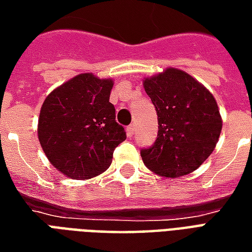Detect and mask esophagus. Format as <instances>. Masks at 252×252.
<instances>
[{"mask_svg": "<svg viewBox=\"0 0 252 252\" xmlns=\"http://www.w3.org/2000/svg\"><path fill=\"white\" fill-rule=\"evenodd\" d=\"M135 132H136V128H135V124H131V126H126V135L129 137H132L135 135Z\"/></svg>", "mask_w": 252, "mask_h": 252, "instance_id": "obj_1", "label": "esophagus"}]
</instances>
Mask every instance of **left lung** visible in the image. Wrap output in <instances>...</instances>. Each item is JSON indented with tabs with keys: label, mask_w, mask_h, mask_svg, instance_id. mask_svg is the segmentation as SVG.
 I'll return each mask as SVG.
<instances>
[{
	"label": "left lung",
	"mask_w": 252,
	"mask_h": 252,
	"mask_svg": "<svg viewBox=\"0 0 252 252\" xmlns=\"http://www.w3.org/2000/svg\"><path fill=\"white\" fill-rule=\"evenodd\" d=\"M144 90L158 115L157 140L140 150L144 164L167 178L198 169L215 150L221 132L215 97L177 68L147 78Z\"/></svg>",
	"instance_id": "left-lung-1"
}]
</instances>
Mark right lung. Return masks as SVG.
Instances as JSON below:
<instances>
[{
    "label": "right lung",
    "mask_w": 252,
    "mask_h": 252,
    "mask_svg": "<svg viewBox=\"0 0 252 252\" xmlns=\"http://www.w3.org/2000/svg\"><path fill=\"white\" fill-rule=\"evenodd\" d=\"M112 79L79 74L55 89L41 106L37 135L52 166L70 178L104 173L126 139L109 102Z\"/></svg>",
    "instance_id": "obj_1"
}]
</instances>
